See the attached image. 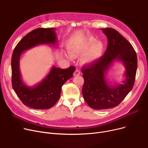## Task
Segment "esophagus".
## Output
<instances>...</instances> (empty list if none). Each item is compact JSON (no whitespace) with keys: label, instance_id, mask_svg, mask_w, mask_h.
<instances>
[{"label":"esophagus","instance_id":"esophagus-1","mask_svg":"<svg viewBox=\"0 0 148 148\" xmlns=\"http://www.w3.org/2000/svg\"><path fill=\"white\" fill-rule=\"evenodd\" d=\"M80 74V71H79V69H75V71H74V74H73V75H74V76H77V75H79Z\"/></svg>","mask_w":148,"mask_h":148}]
</instances>
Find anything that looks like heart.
<instances>
[{
    "instance_id": "heart-1",
    "label": "heart",
    "mask_w": 148,
    "mask_h": 148,
    "mask_svg": "<svg viewBox=\"0 0 148 148\" xmlns=\"http://www.w3.org/2000/svg\"><path fill=\"white\" fill-rule=\"evenodd\" d=\"M104 49V45L101 41H96L95 38L89 36L72 45L69 49V53L74 58L85 54L82 62L84 64H90L101 56Z\"/></svg>"
}]
</instances>
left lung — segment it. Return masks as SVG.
<instances>
[{
  "label": "left lung",
  "mask_w": 148,
  "mask_h": 148,
  "mask_svg": "<svg viewBox=\"0 0 148 148\" xmlns=\"http://www.w3.org/2000/svg\"><path fill=\"white\" fill-rule=\"evenodd\" d=\"M108 40L104 55L94 63L82 68L84 82L82 94L93 109L104 110L118 106L134 86L137 68V58L132 45L116 30L101 29ZM115 61H121L126 68V79L122 84L112 85L105 75Z\"/></svg>",
  "instance_id": "obj_1"
}]
</instances>
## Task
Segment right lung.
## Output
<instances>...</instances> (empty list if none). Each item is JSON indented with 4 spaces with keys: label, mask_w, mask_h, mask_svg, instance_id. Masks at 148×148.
<instances>
[{
    "label": "right lung",
    "mask_w": 148,
    "mask_h": 148,
    "mask_svg": "<svg viewBox=\"0 0 148 148\" xmlns=\"http://www.w3.org/2000/svg\"><path fill=\"white\" fill-rule=\"evenodd\" d=\"M55 30L54 28H38L31 31L21 39L12 53V88L23 104L35 109H49L55 104L60 98L62 86L71 78L75 70L74 66L60 69L53 66L45 78L34 86H28L23 81L20 71L21 54L40 44L56 45Z\"/></svg>",
    "instance_id": "right-lung-1"
}]
</instances>
